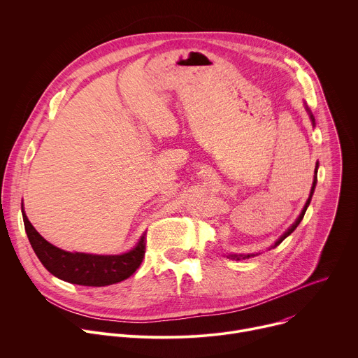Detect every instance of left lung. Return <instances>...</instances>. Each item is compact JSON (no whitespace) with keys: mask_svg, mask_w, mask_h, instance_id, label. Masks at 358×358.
I'll return each instance as SVG.
<instances>
[{"mask_svg":"<svg viewBox=\"0 0 358 358\" xmlns=\"http://www.w3.org/2000/svg\"><path fill=\"white\" fill-rule=\"evenodd\" d=\"M308 111H309V108H308ZM310 113V111H309ZM310 118H312V122L315 124V118H313V115L310 114ZM317 168H319V162H316V168H315V172H316V175H315V178H313V186H312V190H310V194H309V199H308V201H306V204H305V207H303V210H302V213H301V216L298 217V220L291 226V229L285 233L276 243H275V245H273V248L276 247V245H279L285 238H287L289 234H292L294 231H295V229L299 226V223L302 222V219H303V216H305V213H306V208H308V206L310 204V200H312V196H313V192H315V187H316V182H317ZM251 257H254V254H247V255H236V254H230V255H227V258H230V259H236V261H240V259H245V258H251Z\"/></svg>","mask_w":358,"mask_h":358,"instance_id":"left-lung-1","label":"left lung"}]
</instances>
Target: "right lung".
Here are the masks:
<instances>
[{"label":"right lung","mask_w":358,"mask_h":358,"mask_svg":"<svg viewBox=\"0 0 358 358\" xmlns=\"http://www.w3.org/2000/svg\"><path fill=\"white\" fill-rule=\"evenodd\" d=\"M28 240L42 265L56 278L85 287H107L129 278L145 255L147 233L131 251L121 255L67 252L48 243L29 223L22 208Z\"/></svg>","instance_id":"right-lung-1"}]
</instances>
